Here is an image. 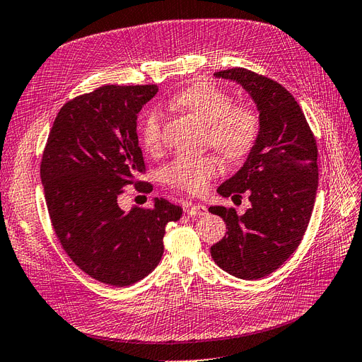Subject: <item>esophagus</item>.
Segmentation results:
<instances>
[{
  "label": "esophagus",
  "instance_id": "obj_1",
  "mask_svg": "<svg viewBox=\"0 0 362 362\" xmlns=\"http://www.w3.org/2000/svg\"><path fill=\"white\" fill-rule=\"evenodd\" d=\"M185 213L189 216H194V217H201L206 214V206L201 205V204H196V205H187L185 206Z\"/></svg>",
  "mask_w": 362,
  "mask_h": 362
}]
</instances>
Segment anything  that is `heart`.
<instances>
[{
	"mask_svg": "<svg viewBox=\"0 0 362 362\" xmlns=\"http://www.w3.org/2000/svg\"><path fill=\"white\" fill-rule=\"evenodd\" d=\"M170 105L193 116L205 127V141L229 161L245 160L255 148L261 133V119L255 108L234 104L233 96L211 83H196L172 98ZM139 141L148 152L163 145V120L158 110H149L139 125ZM222 170L213 154L177 157L163 169L164 184L175 190L201 194Z\"/></svg>",
	"mask_w": 362,
	"mask_h": 362,
	"instance_id": "obj_1",
	"label": "heart"
}]
</instances>
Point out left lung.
<instances>
[{"mask_svg": "<svg viewBox=\"0 0 362 362\" xmlns=\"http://www.w3.org/2000/svg\"><path fill=\"white\" fill-rule=\"evenodd\" d=\"M242 84L259 110L261 133L245 166L217 192L225 198L249 194L243 216L234 206H210L226 223L211 246L216 264L229 275L258 279L282 266L308 228L319 185L315 137L302 108L279 83L245 68L214 72Z\"/></svg>", "mask_w": 362, "mask_h": 362, "instance_id": "1", "label": "left lung"}]
</instances>
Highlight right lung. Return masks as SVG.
Segmentation results:
<instances>
[{
  "mask_svg": "<svg viewBox=\"0 0 362 362\" xmlns=\"http://www.w3.org/2000/svg\"><path fill=\"white\" fill-rule=\"evenodd\" d=\"M157 84H105L75 96L54 120L40 163L51 223L76 267L113 287L131 286L157 267L163 237L182 208L168 199L125 213L117 198L127 185L149 193L139 146L137 113Z\"/></svg>",
  "mask_w": 362,
  "mask_h": 362,
  "instance_id": "1",
  "label": "right lung"
}]
</instances>
